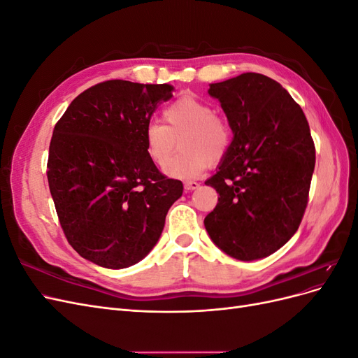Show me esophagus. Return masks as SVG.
Here are the masks:
<instances>
[{
  "mask_svg": "<svg viewBox=\"0 0 358 358\" xmlns=\"http://www.w3.org/2000/svg\"><path fill=\"white\" fill-rule=\"evenodd\" d=\"M183 187H185V191H194L200 187V183L196 180H187L185 183H183Z\"/></svg>",
  "mask_w": 358,
  "mask_h": 358,
  "instance_id": "34e87169",
  "label": "esophagus"
}]
</instances>
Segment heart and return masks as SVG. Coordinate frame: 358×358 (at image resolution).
Masks as SVG:
<instances>
[{
  "label": "heart",
  "instance_id": "obj_1",
  "mask_svg": "<svg viewBox=\"0 0 358 358\" xmlns=\"http://www.w3.org/2000/svg\"><path fill=\"white\" fill-rule=\"evenodd\" d=\"M161 124H149L143 131V146L149 159L164 166L180 136L182 150L172 159L164 173L170 178L189 180L199 178L229 152L231 133L224 117L215 115L212 107L192 95H183L162 112Z\"/></svg>",
  "mask_w": 358,
  "mask_h": 358
}]
</instances>
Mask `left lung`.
<instances>
[{"mask_svg": "<svg viewBox=\"0 0 358 358\" xmlns=\"http://www.w3.org/2000/svg\"><path fill=\"white\" fill-rule=\"evenodd\" d=\"M233 140L216 175L220 194L204 218L212 242L242 262L264 258L297 231L315 169V145L301 107L276 80L243 73L210 83Z\"/></svg>", "mask_w": 358, "mask_h": 358, "instance_id": "left-lung-1", "label": "left lung"}]
</instances>
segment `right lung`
<instances>
[{
	"label": "right lung",
	"mask_w": 358,
	"mask_h": 358,
	"mask_svg": "<svg viewBox=\"0 0 358 358\" xmlns=\"http://www.w3.org/2000/svg\"><path fill=\"white\" fill-rule=\"evenodd\" d=\"M173 86L107 80L76 96L53 128L48 180L73 249L106 268H125L157 245L183 192L145 152L143 131Z\"/></svg>",
	"instance_id": "add662e5"
}]
</instances>
